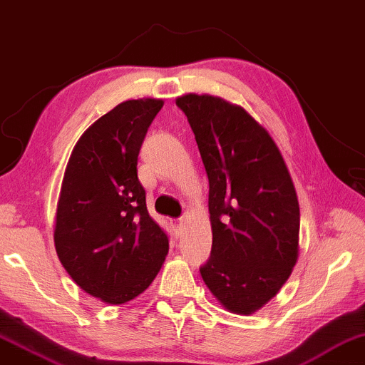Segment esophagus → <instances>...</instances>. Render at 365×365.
I'll return each instance as SVG.
<instances>
[{"label":"esophagus","instance_id":"obj_1","mask_svg":"<svg viewBox=\"0 0 365 365\" xmlns=\"http://www.w3.org/2000/svg\"><path fill=\"white\" fill-rule=\"evenodd\" d=\"M172 226L175 227L177 232H182L185 227V221L182 220V217H178V220H172Z\"/></svg>","mask_w":365,"mask_h":365}]
</instances>
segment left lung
Returning <instances> with one entry per match:
<instances>
[{
  "label": "left lung",
  "instance_id": "obj_1",
  "mask_svg": "<svg viewBox=\"0 0 365 365\" xmlns=\"http://www.w3.org/2000/svg\"><path fill=\"white\" fill-rule=\"evenodd\" d=\"M175 103L210 182L213 246L201 277L227 312L252 314L279 293L298 260L295 185L267 129L242 106L197 93Z\"/></svg>",
  "mask_w": 365,
  "mask_h": 365
}]
</instances>
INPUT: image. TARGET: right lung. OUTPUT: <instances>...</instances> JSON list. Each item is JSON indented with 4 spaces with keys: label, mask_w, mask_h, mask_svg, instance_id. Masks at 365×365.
<instances>
[{
    "label": "right lung",
    "mask_w": 365,
    "mask_h": 365,
    "mask_svg": "<svg viewBox=\"0 0 365 365\" xmlns=\"http://www.w3.org/2000/svg\"><path fill=\"white\" fill-rule=\"evenodd\" d=\"M162 106L155 98L119 103L81 134L65 167L53 227L58 260L108 304L140 295L168 254L138 178L140 145Z\"/></svg>",
    "instance_id": "right-lung-1"
}]
</instances>
